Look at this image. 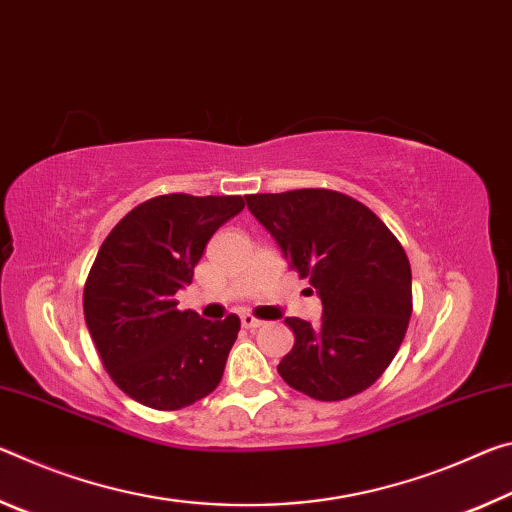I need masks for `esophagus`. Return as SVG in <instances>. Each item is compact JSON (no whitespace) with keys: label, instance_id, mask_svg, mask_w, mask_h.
<instances>
[{"label":"esophagus","instance_id":"34e87169","mask_svg":"<svg viewBox=\"0 0 512 512\" xmlns=\"http://www.w3.org/2000/svg\"><path fill=\"white\" fill-rule=\"evenodd\" d=\"M240 324L245 326V329H249V331H254V329H261V326L265 324V322H261L258 320V317H254V315H249V313H245V315H240Z\"/></svg>","mask_w":512,"mask_h":512}]
</instances>
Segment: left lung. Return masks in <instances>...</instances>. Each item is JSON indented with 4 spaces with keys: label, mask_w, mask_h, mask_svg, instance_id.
<instances>
[{
    "label": "left lung",
    "mask_w": 512,
    "mask_h": 512,
    "mask_svg": "<svg viewBox=\"0 0 512 512\" xmlns=\"http://www.w3.org/2000/svg\"><path fill=\"white\" fill-rule=\"evenodd\" d=\"M245 199L322 299L315 326L286 317L295 345L276 367L281 379L320 401L370 388L395 358L413 313L404 247L370 208L342 192L304 188Z\"/></svg>",
    "instance_id": "obj_1"
}]
</instances>
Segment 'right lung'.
I'll return each mask as SVG.
<instances>
[{
  "label": "right lung",
  "instance_id": "right-lung-1",
  "mask_svg": "<svg viewBox=\"0 0 512 512\" xmlns=\"http://www.w3.org/2000/svg\"><path fill=\"white\" fill-rule=\"evenodd\" d=\"M245 208L238 195H161L115 224L83 288V315L106 372L124 395L179 410L217 388L240 320H201L174 295L192 283L206 242Z\"/></svg>",
  "mask_w": 512,
  "mask_h": 512
}]
</instances>
